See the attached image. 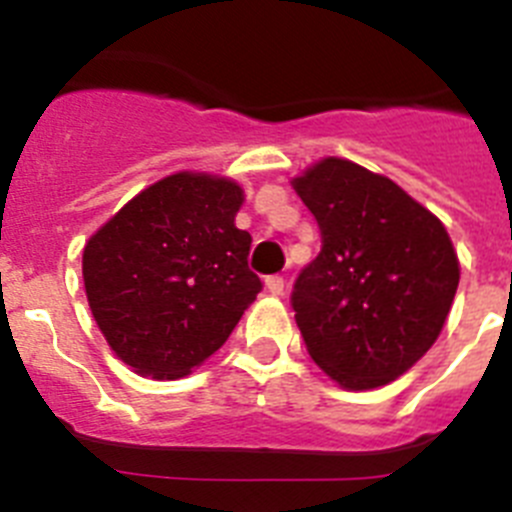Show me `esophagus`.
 Returning <instances> with one entry per match:
<instances>
[{
  "label": "esophagus",
  "mask_w": 512,
  "mask_h": 512,
  "mask_svg": "<svg viewBox=\"0 0 512 512\" xmlns=\"http://www.w3.org/2000/svg\"><path fill=\"white\" fill-rule=\"evenodd\" d=\"M266 289H269L271 295H284V277H279V274L266 277Z\"/></svg>",
  "instance_id": "1"
}]
</instances>
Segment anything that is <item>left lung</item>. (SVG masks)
Wrapping results in <instances>:
<instances>
[{"label": "left lung", "mask_w": 512, "mask_h": 512, "mask_svg": "<svg viewBox=\"0 0 512 512\" xmlns=\"http://www.w3.org/2000/svg\"><path fill=\"white\" fill-rule=\"evenodd\" d=\"M323 248L300 271L295 320L346 390L390 384L436 343L459 287L443 223L392 179L328 156L292 179Z\"/></svg>", "instance_id": "obj_1"}]
</instances>
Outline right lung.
<instances>
[{
	"label": "right lung",
	"mask_w": 512,
	"mask_h": 512,
	"mask_svg": "<svg viewBox=\"0 0 512 512\" xmlns=\"http://www.w3.org/2000/svg\"><path fill=\"white\" fill-rule=\"evenodd\" d=\"M243 189L179 171L135 194L84 246L81 274L104 341L143 377L179 379L228 341L261 292Z\"/></svg>",
	"instance_id": "1"
}]
</instances>
